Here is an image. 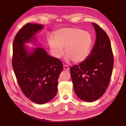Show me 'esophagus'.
Segmentation results:
<instances>
[{"label":"esophagus","instance_id":"1","mask_svg":"<svg viewBox=\"0 0 126 126\" xmlns=\"http://www.w3.org/2000/svg\"><path fill=\"white\" fill-rule=\"evenodd\" d=\"M63 69L64 70H67V71H68V70H69V68L68 67L67 65H63Z\"/></svg>","mask_w":126,"mask_h":126}]
</instances>
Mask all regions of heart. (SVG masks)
<instances>
[{
  "instance_id": "obj_1",
  "label": "heart",
  "mask_w": 126,
  "mask_h": 126,
  "mask_svg": "<svg viewBox=\"0 0 126 126\" xmlns=\"http://www.w3.org/2000/svg\"><path fill=\"white\" fill-rule=\"evenodd\" d=\"M48 43L53 56L60 58L67 54L66 60L75 63L83 62L88 58L93 43L91 34L76 27H66L56 31L54 38L50 36Z\"/></svg>"
}]
</instances>
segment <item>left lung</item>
I'll return each instance as SVG.
<instances>
[{"instance_id":"1","label":"left lung","mask_w":126,"mask_h":126,"mask_svg":"<svg viewBox=\"0 0 126 126\" xmlns=\"http://www.w3.org/2000/svg\"><path fill=\"white\" fill-rule=\"evenodd\" d=\"M92 24L96 35L94 46L85 61L70 69L75 93L80 99L86 102L95 101L104 94L113 67L109 36L99 25Z\"/></svg>"}]
</instances>
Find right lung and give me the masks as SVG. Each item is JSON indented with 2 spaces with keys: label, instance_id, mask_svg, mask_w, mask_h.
<instances>
[{
  "label": "right lung",
  "instance_id": "obj_1",
  "mask_svg": "<svg viewBox=\"0 0 126 126\" xmlns=\"http://www.w3.org/2000/svg\"><path fill=\"white\" fill-rule=\"evenodd\" d=\"M43 27L37 24L25 25L15 36L13 46V68L18 84L24 95L38 104L55 97L59 75L63 70L62 62L49 56L44 48L29 49L25 45L36 42V35Z\"/></svg>",
  "mask_w": 126,
  "mask_h": 126
}]
</instances>
